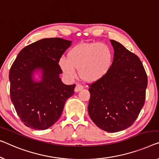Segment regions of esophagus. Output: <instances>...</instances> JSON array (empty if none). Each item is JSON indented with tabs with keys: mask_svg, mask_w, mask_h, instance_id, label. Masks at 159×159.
<instances>
[{
	"mask_svg": "<svg viewBox=\"0 0 159 159\" xmlns=\"http://www.w3.org/2000/svg\"><path fill=\"white\" fill-rule=\"evenodd\" d=\"M84 89V86H81L80 84H76V86H75V92H79L80 91H81V90Z\"/></svg>",
	"mask_w": 159,
	"mask_h": 159,
	"instance_id": "esophagus-1",
	"label": "esophagus"
}]
</instances>
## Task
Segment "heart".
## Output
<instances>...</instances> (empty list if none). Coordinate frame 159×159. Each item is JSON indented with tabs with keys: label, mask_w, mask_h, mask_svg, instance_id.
Here are the masks:
<instances>
[{
	"label": "heart",
	"mask_w": 159,
	"mask_h": 159,
	"mask_svg": "<svg viewBox=\"0 0 159 159\" xmlns=\"http://www.w3.org/2000/svg\"><path fill=\"white\" fill-rule=\"evenodd\" d=\"M58 64L69 79L76 76L77 69L85 81L96 82L110 72L113 64V52L104 43H81L68 51V58L61 57Z\"/></svg>",
	"instance_id": "b5f03b06"
}]
</instances>
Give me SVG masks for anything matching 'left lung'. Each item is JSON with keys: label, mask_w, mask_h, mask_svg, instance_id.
Returning a JSON list of instances; mask_svg holds the SVG:
<instances>
[{"label": "left lung", "mask_w": 159, "mask_h": 159, "mask_svg": "<svg viewBox=\"0 0 159 159\" xmlns=\"http://www.w3.org/2000/svg\"><path fill=\"white\" fill-rule=\"evenodd\" d=\"M113 64L102 79L90 85L88 111L97 126L110 133L126 129L143 108L148 84L140 59L125 47L111 40Z\"/></svg>", "instance_id": "1"}]
</instances>
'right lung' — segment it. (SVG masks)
<instances>
[{"instance_id":"obj_1","label":"right lung","mask_w":159,"mask_h":159,"mask_svg":"<svg viewBox=\"0 0 159 159\" xmlns=\"http://www.w3.org/2000/svg\"><path fill=\"white\" fill-rule=\"evenodd\" d=\"M71 41L43 39L19 52L9 72L11 99L21 121L35 130L48 129L60 118L75 85L61 81L59 59ZM41 74L34 79L35 73Z\"/></svg>"}]
</instances>
